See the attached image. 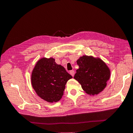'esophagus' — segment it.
Instances as JSON below:
<instances>
[{
	"instance_id": "obj_1",
	"label": "esophagus",
	"mask_w": 133,
	"mask_h": 133,
	"mask_svg": "<svg viewBox=\"0 0 133 133\" xmlns=\"http://www.w3.org/2000/svg\"><path fill=\"white\" fill-rule=\"evenodd\" d=\"M70 74L72 76L74 77V74H75V71L74 70H71L70 71Z\"/></svg>"
}]
</instances>
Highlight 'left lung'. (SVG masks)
I'll use <instances>...</instances> for the list:
<instances>
[{
    "mask_svg": "<svg viewBox=\"0 0 133 133\" xmlns=\"http://www.w3.org/2000/svg\"><path fill=\"white\" fill-rule=\"evenodd\" d=\"M79 69L74 78L78 81L81 87L89 95H97L103 90L110 76L107 65L99 58L83 56L77 60Z\"/></svg>",
    "mask_w": 133,
    "mask_h": 133,
    "instance_id": "8db88e82",
    "label": "left lung"
}]
</instances>
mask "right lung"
<instances>
[{
	"mask_svg": "<svg viewBox=\"0 0 133 133\" xmlns=\"http://www.w3.org/2000/svg\"><path fill=\"white\" fill-rule=\"evenodd\" d=\"M72 76L54 58L38 60L31 75V84L37 95L48 102H56L62 98L67 81Z\"/></svg>",
	"mask_w": 133,
	"mask_h": 133,
	"instance_id": "1",
	"label": "right lung"
}]
</instances>
